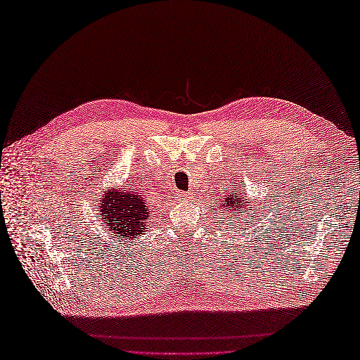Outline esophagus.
Instances as JSON below:
<instances>
[{
    "label": "esophagus",
    "instance_id": "esophagus-1",
    "mask_svg": "<svg viewBox=\"0 0 360 360\" xmlns=\"http://www.w3.org/2000/svg\"><path fill=\"white\" fill-rule=\"evenodd\" d=\"M174 198H178L179 201H186L190 198V193H186V192H176L174 193Z\"/></svg>",
    "mask_w": 360,
    "mask_h": 360
}]
</instances>
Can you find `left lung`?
Returning <instances> with one entry per match:
<instances>
[{
    "label": "left lung",
    "instance_id": "left-lung-1",
    "mask_svg": "<svg viewBox=\"0 0 360 360\" xmlns=\"http://www.w3.org/2000/svg\"><path fill=\"white\" fill-rule=\"evenodd\" d=\"M254 200H249L246 195V190H240V192H235V190H229L224 193L223 200H218V209L221 210L223 215L227 217V221H236V223H249L252 221L254 223L255 215V205ZM224 221V219H223Z\"/></svg>",
    "mask_w": 360,
    "mask_h": 360
}]
</instances>
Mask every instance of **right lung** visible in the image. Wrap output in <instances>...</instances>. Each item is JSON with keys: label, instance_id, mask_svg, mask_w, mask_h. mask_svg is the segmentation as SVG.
I'll return each mask as SVG.
<instances>
[{"label": "right lung", "instance_id": "obj_1", "mask_svg": "<svg viewBox=\"0 0 360 360\" xmlns=\"http://www.w3.org/2000/svg\"><path fill=\"white\" fill-rule=\"evenodd\" d=\"M97 204L102 224L112 235L111 240L141 238L153 217L147 196L129 184L124 188L108 187L101 193Z\"/></svg>", "mask_w": 360, "mask_h": 360}]
</instances>
